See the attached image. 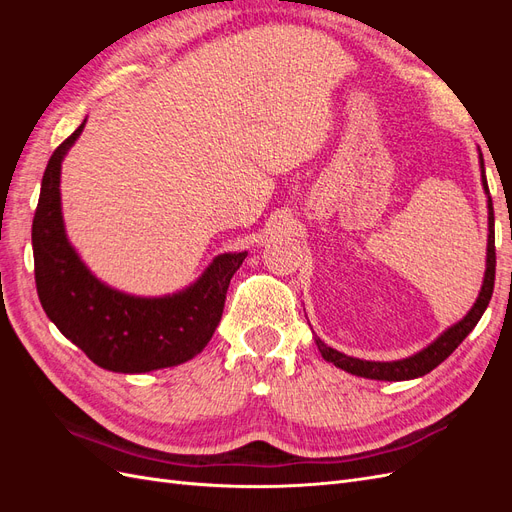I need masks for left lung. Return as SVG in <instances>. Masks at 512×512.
Masks as SVG:
<instances>
[{
	"instance_id": "left-lung-1",
	"label": "left lung",
	"mask_w": 512,
	"mask_h": 512,
	"mask_svg": "<svg viewBox=\"0 0 512 512\" xmlns=\"http://www.w3.org/2000/svg\"><path fill=\"white\" fill-rule=\"evenodd\" d=\"M478 164H480V183H483V190L487 194V224H489V235H487V265H485V277H483V286H480L478 297L472 305L470 312L463 316L459 322L451 324L444 333H440L433 342L418 350L412 356H406V359L399 361H363V359H354V356H348L344 352H339L331 346L322 342L320 337L316 339V346L322 354L324 361L333 363L335 367L348 371L352 376H361L369 380H386V382H401V380H414L429 374L431 369H436L442 361H446L448 356L453 354V350L470 335V331L476 327L480 316L485 314V309L491 301L493 294V282H495V230H493V203L489 196L487 188V177H485V162H483V153L478 149Z\"/></svg>"
}]
</instances>
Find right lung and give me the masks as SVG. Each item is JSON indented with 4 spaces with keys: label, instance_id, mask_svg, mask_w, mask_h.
<instances>
[{
    "label": "right lung",
    "instance_id": "right-lung-1",
    "mask_svg": "<svg viewBox=\"0 0 512 512\" xmlns=\"http://www.w3.org/2000/svg\"><path fill=\"white\" fill-rule=\"evenodd\" d=\"M87 119L46 164L32 226L36 288L49 320L98 367L147 374L194 359L218 329L226 290L247 252L215 256L196 282L164 297H136L89 271L66 235L61 162Z\"/></svg>",
    "mask_w": 512,
    "mask_h": 512
}]
</instances>
